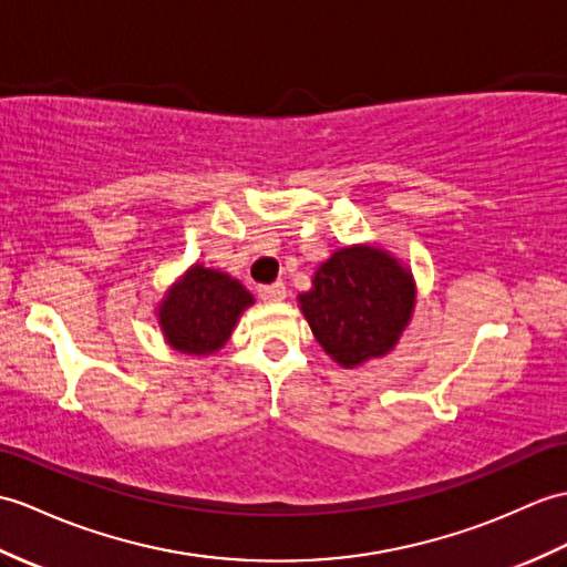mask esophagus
<instances>
[{
	"label": "esophagus",
	"instance_id": "1",
	"mask_svg": "<svg viewBox=\"0 0 567 567\" xmlns=\"http://www.w3.org/2000/svg\"><path fill=\"white\" fill-rule=\"evenodd\" d=\"M258 297L266 301V305H278V301H282L287 297V289L282 282H275L270 287H260Z\"/></svg>",
	"mask_w": 567,
	"mask_h": 567
}]
</instances>
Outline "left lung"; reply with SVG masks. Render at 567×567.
<instances>
[{"instance_id":"left-lung-1","label":"left lung","mask_w":567,"mask_h":567,"mask_svg":"<svg viewBox=\"0 0 567 567\" xmlns=\"http://www.w3.org/2000/svg\"><path fill=\"white\" fill-rule=\"evenodd\" d=\"M297 301L328 358L354 370L399 346L415 311V280L386 248L352 244L319 262Z\"/></svg>"}]
</instances>
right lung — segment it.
I'll return each instance as SVG.
<instances>
[{"label":"right lung","mask_w":567,"mask_h":567,"mask_svg":"<svg viewBox=\"0 0 567 567\" xmlns=\"http://www.w3.org/2000/svg\"><path fill=\"white\" fill-rule=\"evenodd\" d=\"M254 301V295L229 272L193 262L164 292L156 321L171 350L207 358L227 346Z\"/></svg>","instance_id":"right-lung-1"}]
</instances>
